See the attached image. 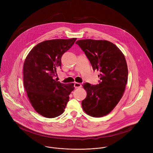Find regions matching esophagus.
<instances>
[{
	"label": "esophagus",
	"mask_w": 153,
	"mask_h": 153,
	"mask_svg": "<svg viewBox=\"0 0 153 153\" xmlns=\"http://www.w3.org/2000/svg\"><path fill=\"white\" fill-rule=\"evenodd\" d=\"M81 87V84L80 83H78V82H75L74 84V87L75 88H79Z\"/></svg>",
	"instance_id": "34e87169"
}]
</instances>
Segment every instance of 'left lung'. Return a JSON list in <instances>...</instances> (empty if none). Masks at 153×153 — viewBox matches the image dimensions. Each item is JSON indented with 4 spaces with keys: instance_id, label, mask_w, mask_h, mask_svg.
I'll return each mask as SVG.
<instances>
[{
    "instance_id": "1",
    "label": "left lung",
    "mask_w": 153,
    "mask_h": 153,
    "mask_svg": "<svg viewBox=\"0 0 153 153\" xmlns=\"http://www.w3.org/2000/svg\"><path fill=\"white\" fill-rule=\"evenodd\" d=\"M85 52L93 70L99 71L101 81L97 85L85 83L86 98L82 109L88 115L101 117L108 114L118 104L128 80V67L125 56L114 44L105 40L82 39L76 41Z\"/></svg>"
}]
</instances>
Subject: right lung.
<instances>
[{"instance_id": "add662e5", "label": "right lung", "mask_w": 153, "mask_h": 153, "mask_svg": "<svg viewBox=\"0 0 153 153\" xmlns=\"http://www.w3.org/2000/svg\"><path fill=\"white\" fill-rule=\"evenodd\" d=\"M76 38L48 40L36 45L23 64V85L33 108L44 117L59 116L65 109L74 84H62L54 79L61 57Z\"/></svg>"}]
</instances>
